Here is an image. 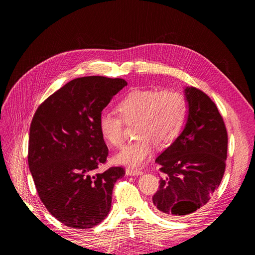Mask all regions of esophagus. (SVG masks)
<instances>
[{
  "label": "esophagus",
  "instance_id": "1",
  "mask_svg": "<svg viewBox=\"0 0 255 255\" xmlns=\"http://www.w3.org/2000/svg\"><path fill=\"white\" fill-rule=\"evenodd\" d=\"M127 175H140L143 173V171L139 170V169H133V168H128L126 170Z\"/></svg>",
  "mask_w": 255,
  "mask_h": 255
}]
</instances>
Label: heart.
<instances>
[{
  "instance_id": "obj_1",
  "label": "heart",
  "mask_w": 255,
  "mask_h": 255,
  "mask_svg": "<svg viewBox=\"0 0 255 255\" xmlns=\"http://www.w3.org/2000/svg\"><path fill=\"white\" fill-rule=\"evenodd\" d=\"M119 116L102 112L98 127L103 139L113 146L123 143L125 125L134 126L137 139L127 144L115 160L130 167L141 166L154 149L170 145L185 127L188 116L187 100L182 92L172 89H133L116 104Z\"/></svg>"
}]
</instances>
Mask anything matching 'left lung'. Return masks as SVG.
I'll return each mask as SVG.
<instances>
[{
  "mask_svg": "<svg viewBox=\"0 0 255 255\" xmlns=\"http://www.w3.org/2000/svg\"><path fill=\"white\" fill-rule=\"evenodd\" d=\"M188 119L182 134L156 158L160 180L152 197L157 212L177 218L203 207L226 171L228 132L205 92L186 87Z\"/></svg>",
  "mask_w": 255,
  "mask_h": 255,
  "instance_id": "1",
  "label": "left lung"
}]
</instances>
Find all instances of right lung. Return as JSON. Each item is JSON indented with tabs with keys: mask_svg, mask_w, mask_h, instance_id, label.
Wrapping results in <instances>:
<instances>
[{
	"mask_svg": "<svg viewBox=\"0 0 255 255\" xmlns=\"http://www.w3.org/2000/svg\"><path fill=\"white\" fill-rule=\"evenodd\" d=\"M123 79L84 76L67 83L38 106L29 128L27 161L45 208L73 229H91L112 206L123 167L97 172L109 148L98 120L112 98L127 86Z\"/></svg>",
	"mask_w": 255,
	"mask_h": 255,
	"instance_id": "add662e5",
	"label": "right lung"
}]
</instances>
